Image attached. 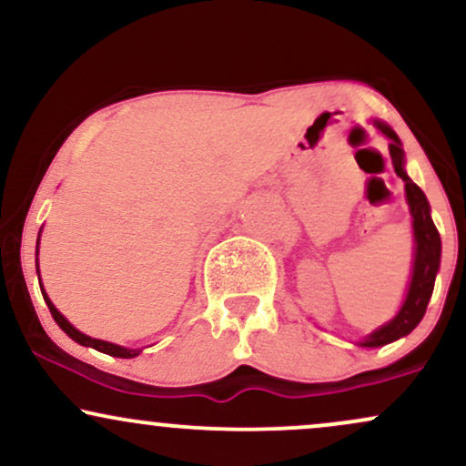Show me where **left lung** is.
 <instances>
[{
  "instance_id": "1",
  "label": "left lung",
  "mask_w": 466,
  "mask_h": 466,
  "mask_svg": "<svg viewBox=\"0 0 466 466\" xmlns=\"http://www.w3.org/2000/svg\"><path fill=\"white\" fill-rule=\"evenodd\" d=\"M379 127V131L386 133L390 137V157H392L394 173L405 181V195H408L410 212L414 218V238H416V258H414V271H411V282L408 298H405L403 307L397 318L392 322H388L381 329L374 330L372 335H368L361 341V346H383L390 341L405 337L408 333L419 326L422 315L427 311V304H430L431 291H434L436 282V271L441 265V234L431 221L430 215V203H427L425 192L408 177V173L403 170V148H400V140L397 133L390 129L383 122H374Z\"/></svg>"
}]
</instances>
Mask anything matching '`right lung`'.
Segmentation results:
<instances>
[{"instance_id": "add662e5", "label": "right lung", "mask_w": 466, "mask_h": 466, "mask_svg": "<svg viewBox=\"0 0 466 466\" xmlns=\"http://www.w3.org/2000/svg\"><path fill=\"white\" fill-rule=\"evenodd\" d=\"M41 293H44V300H46V304H47V309H50V313H52V318H55V322H56L58 326H61V329L66 330V333H67L69 337H72L74 341H78V344H83V346H92V349L100 350V352H106V355H111V357H125V360H129V357H136V355H140V350H133V349H122V346L109 344V341H103V339H92V337L83 335V333H80V330L74 329V326L69 324L67 319L63 318L61 313L56 311V307H55V304L50 302V298L46 296V291H44V289H41Z\"/></svg>"}]
</instances>
